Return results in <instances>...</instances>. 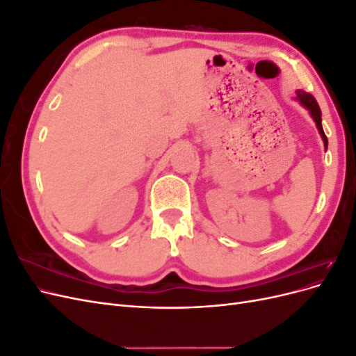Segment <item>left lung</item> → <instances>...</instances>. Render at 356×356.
<instances>
[{"label":"left lung","instance_id":"left-lung-1","mask_svg":"<svg viewBox=\"0 0 356 356\" xmlns=\"http://www.w3.org/2000/svg\"><path fill=\"white\" fill-rule=\"evenodd\" d=\"M297 99L300 101L301 105L306 106V108L310 111L312 117H314V120H315V123H316V126H318V131H319L322 139H324V144H325V148H327L328 139H327V136H325V134H324V129H322L321 108H319V105H318L316 99L314 98V95L306 93V92H303V90H298V92H297Z\"/></svg>","mask_w":356,"mask_h":356}]
</instances>
